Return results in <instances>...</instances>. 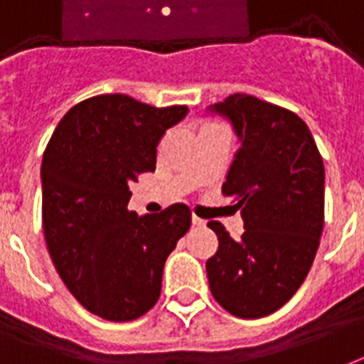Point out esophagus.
<instances>
[{
	"label": "esophagus",
	"instance_id": "obj_1",
	"mask_svg": "<svg viewBox=\"0 0 364 364\" xmlns=\"http://www.w3.org/2000/svg\"><path fill=\"white\" fill-rule=\"evenodd\" d=\"M193 225H196V228H204V225H206V220H203V218L198 216H193Z\"/></svg>",
	"mask_w": 364,
	"mask_h": 364
}]
</instances>
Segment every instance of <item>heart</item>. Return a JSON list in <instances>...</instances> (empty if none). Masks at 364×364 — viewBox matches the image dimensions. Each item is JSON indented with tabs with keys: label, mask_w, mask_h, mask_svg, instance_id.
Segmentation results:
<instances>
[{
	"label": "heart",
	"mask_w": 364,
	"mask_h": 364,
	"mask_svg": "<svg viewBox=\"0 0 364 364\" xmlns=\"http://www.w3.org/2000/svg\"><path fill=\"white\" fill-rule=\"evenodd\" d=\"M208 127H210V125H208Z\"/></svg>",
	"instance_id": "b5f03b06"
}]
</instances>
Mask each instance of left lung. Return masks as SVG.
Segmentation results:
<instances>
[{"label":"left lung","instance_id":"1","mask_svg":"<svg viewBox=\"0 0 364 364\" xmlns=\"http://www.w3.org/2000/svg\"><path fill=\"white\" fill-rule=\"evenodd\" d=\"M231 121L241 141L223 196L241 210L245 233L231 239L220 222L216 255L206 260L210 291L239 318H262L297 293L324 228V161L306 123L249 94L208 107Z\"/></svg>","mask_w":364,"mask_h":364}]
</instances>
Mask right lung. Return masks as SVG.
I'll use <instances>...</instances> for the list:
<instances>
[{
    "mask_svg": "<svg viewBox=\"0 0 364 364\" xmlns=\"http://www.w3.org/2000/svg\"><path fill=\"white\" fill-rule=\"evenodd\" d=\"M187 106L154 107L125 94L73 106L42 160V225L55 270L86 311L112 322L156 305L169 252L191 228V210L127 208L129 183L156 169V146Z\"/></svg>",
    "mask_w": 364,
    "mask_h": 364,
    "instance_id": "right-lung-1",
    "label": "right lung"
}]
</instances>
